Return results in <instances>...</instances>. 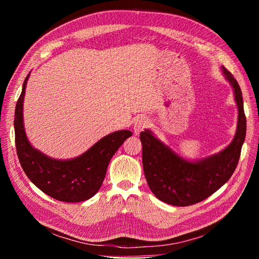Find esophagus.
<instances>
[{"label": "esophagus", "instance_id": "esophagus-1", "mask_svg": "<svg viewBox=\"0 0 259 259\" xmlns=\"http://www.w3.org/2000/svg\"><path fill=\"white\" fill-rule=\"evenodd\" d=\"M148 125V120L146 119V117L144 116H140V117H137V120L135 121L134 123V132L135 134H139L140 132L144 131V128Z\"/></svg>", "mask_w": 259, "mask_h": 259}]
</instances>
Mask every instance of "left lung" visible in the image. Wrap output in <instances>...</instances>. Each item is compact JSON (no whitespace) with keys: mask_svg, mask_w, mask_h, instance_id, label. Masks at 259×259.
Here are the masks:
<instances>
[{"mask_svg":"<svg viewBox=\"0 0 259 259\" xmlns=\"http://www.w3.org/2000/svg\"><path fill=\"white\" fill-rule=\"evenodd\" d=\"M223 73L232 86L239 110L236 136L223 151L190 162L171 151L152 132L145 130L140 133L148 186L156 198L167 204L188 206L205 200L228 182L238 165L246 134V117L237 80L224 67Z\"/></svg>","mask_w":259,"mask_h":259,"instance_id":"obj_1","label":"left lung"}]
</instances>
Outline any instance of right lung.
Instances as JSON below:
<instances>
[{
	"label": "right lung",
	"mask_w": 259,
	"mask_h": 259,
	"mask_svg": "<svg viewBox=\"0 0 259 259\" xmlns=\"http://www.w3.org/2000/svg\"><path fill=\"white\" fill-rule=\"evenodd\" d=\"M15 109V143L20 165L28 178L45 194L61 202H82L95 195L103 184L108 164L125 139L127 130L117 131L101 138L88 151L71 160H54L30 145L23 127L22 106L26 85Z\"/></svg>",
	"instance_id": "obj_1"
}]
</instances>
